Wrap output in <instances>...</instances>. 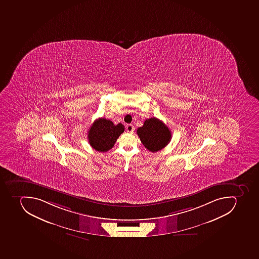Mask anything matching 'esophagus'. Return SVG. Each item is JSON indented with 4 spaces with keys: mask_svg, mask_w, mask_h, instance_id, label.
I'll use <instances>...</instances> for the list:
<instances>
[{
    "mask_svg": "<svg viewBox=\"0 0 259 259\" xmlns=\"http://www.w3.org/2000/svg\"><path fill=\"white\" fill-rule=\"evenodd\" d=\"M126 130L127 131L128 133H133V131H134V126L132 124H126Z\"/></svg>",
    "mask_w": 259,
    "mask_h": 259,
    "instance_id": "obj_1",
    "label": "esophagus"
}]
</instances>
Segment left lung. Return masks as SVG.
I'll return each mask as SVG.
<instances>
[{
	"mask_svg": "<svg viewBox=\"0 0 259 259\" xmlns=\"http://www.w3.org/2000/svg\"><path fill=\"white\" fill-rule=\"evenodd\" d=\"M137 135L144 146L153 153L166 147L171 139L170 129L157 118L146 119L137 129Z\"/></svg>",
	"mask_w": 259,
	"mask_h": 259,
	"instance_id": "left-lung-1",
	"label": "left lung"
}]
</instances>
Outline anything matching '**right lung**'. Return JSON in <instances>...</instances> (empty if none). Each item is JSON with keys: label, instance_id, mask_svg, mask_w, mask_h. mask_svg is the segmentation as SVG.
Masks as SVG:
<instances>
[{"label": "right lung", "instance_id": "obj_1", "mask_svg": "<svg viewBox=\"0 0 259 259\" xmlns=\"http://www.w3.org/2000/svg\"><path fill=\"white\" fill-rule=\"evenodd\" d=\"M124 132L122 123L114 125L112 121L100 118L94 121L88 133L89 144L99 152H107L114 147L117 139Z\"/></svg>", "mask_w": 259, "mask_h": 259}]
</instances>
